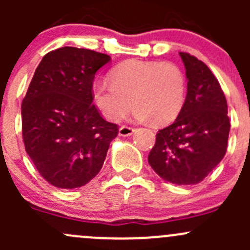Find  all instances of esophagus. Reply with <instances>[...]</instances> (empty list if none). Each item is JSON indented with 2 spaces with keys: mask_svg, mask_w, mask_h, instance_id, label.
<instances>
[{
  "mask_svg": "<svg viewBox=\"0 0 250 250\" xmlns=\"http://www.w3.org/2000/svg\"><path fill=\"white\" fill-rule=\"evenodd\" d=\"M134 128L128 127V125H122V127L118 129V134H120L121 137H129V135H132L133 133H134Z\"/></svg>",
  "mask_w": 250,
  "mask_h": 250,
  "instance_id": "34e87169",
  "label": "esophagus"
}]
</instances>
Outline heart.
<instances>
[{
    "label": "heart",
    "mask_w": 250,
    "mask_h": 250,
    "mask_svg": "<svg viewBox=\"0 0 250 250\" xmlns=\"http://www.w3.org/2000/svg\"><path fill=\"white\" fill-rule=\"evenodd\" d=\"M110 80L94 81L90 90L95 107L110 122H120L133 104L135 120L163 125L185 102V75L174 62L127 60L111 70Z\"/></svg>",
    "instance_id": "1"
}]
</instances>
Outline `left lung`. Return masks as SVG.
Returning a JSON list of instances; mask_svg holds the SVG:
<instances>
[{"instance_id": "8db88e82", "label": "left lung", "mask_w": 250, "mask_h": 250, "mask_svg": "<svg viewBox=\"0 0 250 250\" xmlns=\"http://www.w3.org/2000/svg\"><path fill=\"white\" fill-rule=\"evenodd\" d=\"M188 94L175 121L158 130L148 163L163 180L175 185L201 183L226 153L230 132L228 103L209 67L188 53Z\"/></svg>"}]
</instances>
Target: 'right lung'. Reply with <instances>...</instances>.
Returning a JSON list of instances; mask_svg holds the SVG:
<instances>
[{
    "instance_id": "1",
    "label": "right lung",
    "mask_w": 250,
    "mask_h": 250,
    "mask_svg": "<svg viewBox=\"0 0 250 250\" xmlns=\"http://www.w3.org/2000/svg\"><path fill=\"white\" fill-rule=\"evenodd\" d=\"M107 54L76 47L47 53L37 66L21 104L25 150L50 185L76 188L102 169L115 123L92 104V84Z\"/></svg>"
}]
</instances>
